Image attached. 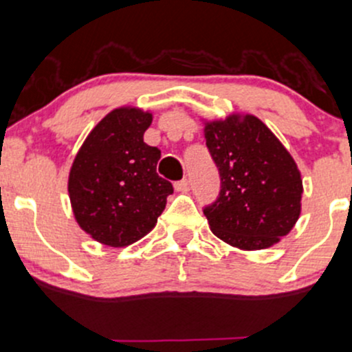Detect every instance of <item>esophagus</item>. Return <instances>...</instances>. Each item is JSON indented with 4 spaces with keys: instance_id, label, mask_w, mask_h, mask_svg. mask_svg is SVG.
Returning <instances> with one entry per match:
<instances>
[{
    "instance_id": "esophagus-1",
    "label": "esophagus",
    "mask_w": 352,
    "mask_h": 352,
    "mask_svg": "<svg viewBox=\"0 0 352 352\" xmlns=\"http://www.w3.org/2000/svg\"><path fill=\"white\" fill-rule=\"evenodd\" d=\"M190 188V180L188 179H182L179 182H175V190L179 192H187Z\"/></svg>"
}]
</instances>
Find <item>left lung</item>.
<instances>
[{
    "label": "left lung",
    "instance_id": "obj_1",
    "mask_svg": "<svg viewBox=\"0 0 352 352\" xmlns=\"http://www.w3.org/2000/svg\"><path fill=\"white\" fill-rule=\"evenodd\" d=\"M204 136L221 177L219 195L204 207L214 234L248 251L278 243L300 216L302 177L292 155L251 114L209 121Z\"/></svg>",
    "mask_w": 352,
    "mask_h": 352
}]
</instances>
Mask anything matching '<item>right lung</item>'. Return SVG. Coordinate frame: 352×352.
I'll list each match as a JSON object with an SVG mask.
<instances>
[{"instance_id":"1","label":"right lung","mask_w":352,"mask_h":352,"mask_svg":"<svg viewBox=\"0 0 352 352\" xmlns=\"http://www.w3.org/2000/svg\"><path fill=\"white\" fill-rule=\"evenodd\" d=\"M151 113L118 108L89 133L69 173L77 224L96 241L123 248L138 241L164 212L172 184L157 173L160 150L143 142Z\"/></svg>"}]
</instances>
